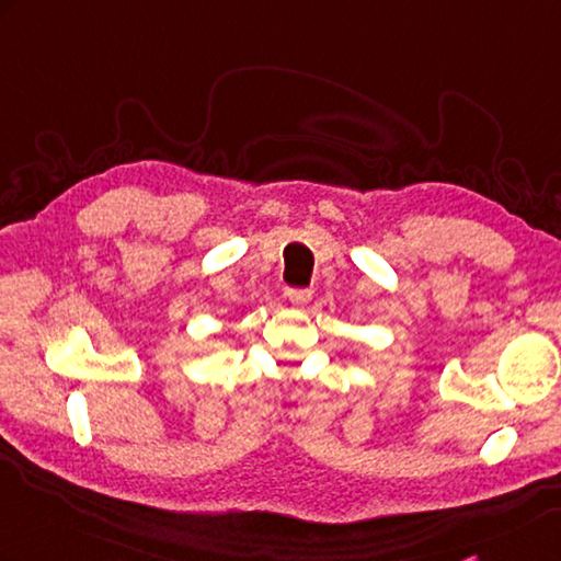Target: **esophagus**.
<instances>
[{
    "instance_id": "1",
    "label": "esophagus",
    "mask_w": 561,
    "mask_h": 561,
    "mask_svg": "<svg viewBox=\"0 0 561 561\" xmlns=\"http://www.w3.org/2000/svg\"><path fill=\"white\" fill-rule=\"evenodd\" d=\"M286 298H289L294 306H304L312 298V289H286Z\"/></svg>"
}]
</instances>
